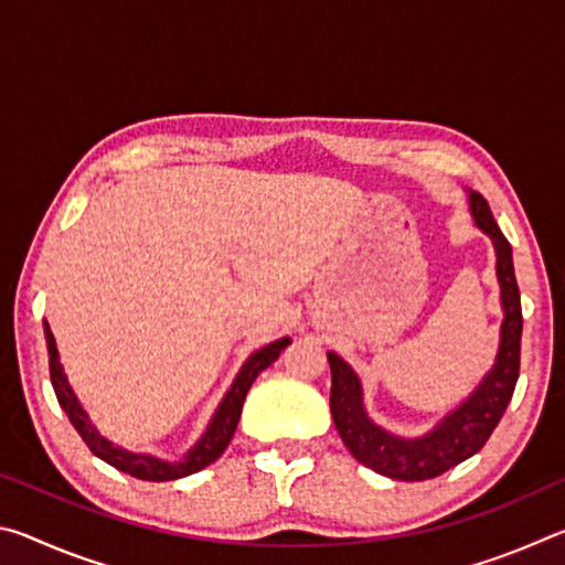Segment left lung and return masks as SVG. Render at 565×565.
Masks as SVG:
<instances>
[{
	"label": "left lung",
	"instance_id": "obj_1",
	"mask_svg": "<svg viewBox=\"0 0 565 565\" xmlns=\"http://www.w3.org/2000/svg\"><path fill=\"white\" fill-rule=\"evenodd\" d=\"M471 214L476 224L493 238L495 256H499V281L503 299V327L501 349L495 366L476 394L448 414L431 434L420 438H398L379 428L361 406V386L349 363L337 353H329L331 366V416L339 428L341 441L347 444L359 463L374 468L398 481H426L446 473L466 458L481 451L489 441L493 428L511 404L515 381L521 369V291L513 271V254L509 238L503 236L499 224L493 222L491 206L481 194H471Z\"/></svg>",
	"mask_w": 565,
	"mask_h": 565
}]
</instances>
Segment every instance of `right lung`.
Returning a JSON list of instances; mask_svg holds the SVG:
<instances>
[{
  "mask_svg": "<svg viewBox=\"0 0 565 565\" xmlns=\"http://www.w3.org/2000/svg\"><path fill=\"white\" fill-rule=\"evenodd\" d=\"M44 337H46V351H50V376H52L54 394H56V401H60V406L66 411V416H70L72 426L79 431L84 444L89 446V451L94 456H99L102 461L111 463L114 468H119V471H124V473L141 478V481H174V478L196 473V471H202L204 466L214 463L216 458L226 451L228 441H232L236 424H238V416H242L244 398L248 394V388H252L254 379L259 376L266 366H271V363L279 359V353L289 347V339H281V341H274V343H269V347H264L256 353H252V356H248V361L242 366V371H238V376L232 384V388H228V394L224 396L222 406H218V411L214 414L212 426H209V431L204 434L202 441L191 448V451L181 458V461L169 463V461H159V458H151L145 454L124 451V448L111 446L107 438H102L97 431H94L87 414H84L82 406L76 404L72 388H70V384H66L62 363H60V353H56V343H54V337L50 331V323L46 321H44Z\"/></svg>",
  "mask_w": 565,
  "mask_h": 565,
  "instance_id": "obj_1",
  "label": "right lung"
}]
</instances>
